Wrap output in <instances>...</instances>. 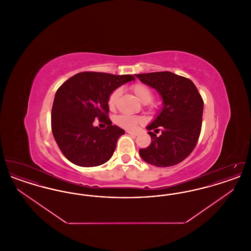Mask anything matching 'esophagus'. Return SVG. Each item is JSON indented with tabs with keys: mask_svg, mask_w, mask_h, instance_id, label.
Wrapping results in <instances>:
<instances>
[{
	"mask_svg": "<svg viewBox=\"0 0 251 251\" xmlns=\"http://www.w3.org/2000/svg\"><path fill=\"white\" fill-rule=\"evenodd\" d=\"M127 132H128L129 134H131V135H134V136H136V135H138V134H139V133H138V131H127Z\"/></svg>",
	"mask_w": 251,
	"mask_h": 251,
	"instance_id": "34e87169",
	"label": "esophagus"
}]
</instances>
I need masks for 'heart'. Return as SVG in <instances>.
<instances>
[{"label": "heart", "instance_id": "heart-1", "mask_svg": "<svg viewBox=\"0 0 251 251\" xmlns=\"http://www.w3.org/2000/svg\"><path fill=\"white\" fill-rule=\"evenodd\" d=\"M131 90L136 99L142 103H149L153 99V93L150 87L143 84H133L131 87ZM120 96V89L114 90L108 98V107L111 111H114L117 106V102ZM115 122L122 128L125 129H135L137 125L141 122V119L135 116H126L120 115L115 119Z\"/></svg>", "mask_w": 251, "mask_h": 251}]
</instances>
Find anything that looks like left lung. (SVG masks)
Masks as SVG:
<instances>
[{
  "label": "left lung",
  "instance_id": "obj_1",
  "mask_svg": "<svg viewBox=\"0 0 251 251\" xmlns=\"http://www.w3.org/2000/svg\"><path fill=\"white\" fill-rule=\"evenodd\" d=\"M161 95L163 108L147 129L151 143L139 150L145 162L172 167L189 155L198 143L202 123L203 100L191 80L170 72L135 75ZM161 133L159 137L152 131Z\"/></svg>",
  "mask_w": 251,
  "mask_h": 251
}]
</instances>
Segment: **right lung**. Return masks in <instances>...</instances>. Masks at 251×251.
<instances>
[{
	"label": "right lung",
	"mask_w": 251,
	"mask_h": 251,
	"mask_svg": "<svg viewBox=\"0 0 251 251\" xmlns=\"http://www.w3.org/2000/svg\"><path fill=\"white\" fill-rule=\"evenodd\" d=\"M134 81L132 75L80 72L57 89L51 109V131L65 157L79 167L106 163L124 130L108 118V98L120 85ZM95 118L108 127L100 129Z\"/></svg>",
	"instance_id": "right-lung-1"
}]
</instances>
